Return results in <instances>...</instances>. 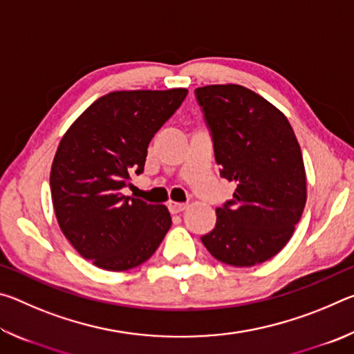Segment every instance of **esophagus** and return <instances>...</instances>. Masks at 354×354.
Segmentation results:
<instances>
[{"label": "esophagus", "mask_w": 354, "mask_h": 354, "mask_svg": "<svg viewBox=\"0 0 354 354\" xmlns=\"http://www.w3.org/2000/svg\"><path fill=\"white\" fill-rule=\"evenodd\" d=\"M185 209H187V205H184V203H175V201L169 203V211L171 214H179L185 211Z\"/></svg>", "instance_id": "esophagus-1"}]
</instances>
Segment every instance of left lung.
Returning <instances> with one entry per match:
<instances>
[{"label": "left lung", "instance_id": "left-lung-1", "mask_svg": "<svg viewBox=\"0 0 354 354\" xmlns=\"http://www.w3.org/2000/svg\"><path fill=\"white\" fill-rule=\"evenodd\" d=\"M212 133L220 176L234 183L232 200L201 242L215 259L251 267L272 259L295 231L306 205V171L289 120L239 84L195 91Z\"/></svg>", "mask_w": 354, "mask_h": 354}]
</instances>
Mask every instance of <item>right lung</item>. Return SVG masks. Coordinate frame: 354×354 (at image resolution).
Masks as SVG:
<instances>
[{"label": "right lung", "instance_id": "1", "mask_svg": "<svg viewBox=\"0 0 354 354\" xmlns=\"http://www.w3.org/2000/svg\"><path fill=\"white\" fill-rule=\"evenodd\" d=\"M187 88L118 91L87 107L64 134L50 185L59 227L84 259L103 270L140 266L171 226L169 209L122 194L140 175L147 148Z\"/></svg>", "mask_w": 354, "mask_h": 354}]
</instances>
